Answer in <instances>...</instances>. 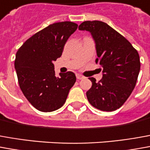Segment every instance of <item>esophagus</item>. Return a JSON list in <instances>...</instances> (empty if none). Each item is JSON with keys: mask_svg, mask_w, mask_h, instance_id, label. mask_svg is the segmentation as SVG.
<instances>
[{"mask_svg": "<svg viewBox=\"0 0 150 150\" xmlns=\"http://www.w3.org/2000/svg\"><path fill=\"white\" fill-rule=\"evenodd\" d=\"M84 77L81 75V74H77V80H81V79H83Z\"/></svg>", "mask_w": 150, "mask_h": 150, "instance_id": "obj_1", "label": "esophagus"}]
</instances>
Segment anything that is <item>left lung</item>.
<instances>
[{
	"mask_svg": "<svg viewBox=\"0 0 150 150\" xmlns=\"http://www.w3.org/2000/svg\"><path fill=\"white\" fill-rule=\"evenodd\" d=\"M78 28L91 34L98 56L96 63L103 70L100 81L96 82V78H90L92 86L86 92L87 100L100 110L114 111L124 104L135 88L140 69L139 54L106 23L85 21Z\"/></svg>",
	"mask_w": 150,
	"mask_h": 150,
	"instance_id": "1",
	"label": "left lung"
}]
</instances>
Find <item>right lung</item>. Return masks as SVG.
<instances>
[{
    "mask_svg": "<svg viewBox=\"0 0 150 150\" xmlns=\"http://www.w3.org/2000/svg\"><path fill=\"white\" fill-rule=\"evenodd\" d=\"M77 28L73 22L52 23L28 39L16 53L14 68L19 87L39 111L61 108L76 81L73 72L55 77L53 61L61 56L65 43Z\"/></svg>",
    "mask_w": 150,
    "mask_h": 150,
    "instance_id": "right-lung-1",
    "label": "right lung"
}]
</instances>
